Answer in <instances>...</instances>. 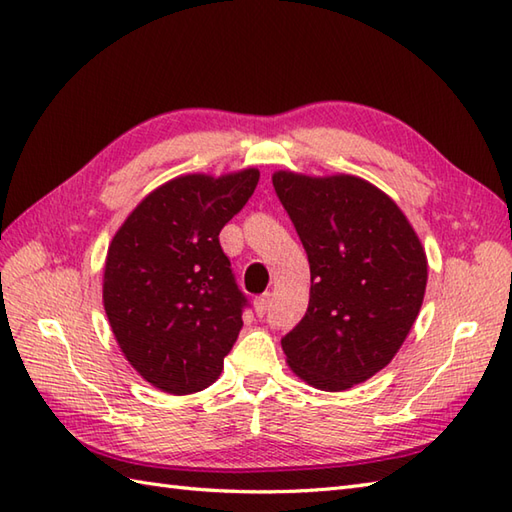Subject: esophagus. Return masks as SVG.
I'll list each match as a JSON object with an SVG mask.
<instances>
[{
    "label": "esophagus",
    "instance_id": "esophagus-1",
    "mask_svg": "<svg viewBox=\"0 0 512 512\" xmlns=\"http://www.w3.org/2000/svg\"><path fill=\"white\" fill-rule=\"evenodd\" d=\"M267 309H269V293L258 295V298L254 300V311H256V315L263 317V315L267 313Z\"/></svg>",
    "mask_w": 512,
    "mask_h": 512
}]
</instances>
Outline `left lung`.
<instances>
[{"label": "left lung", "mask_w": 512, "mask_h": 512, "mask_svg": "<svg viewBox=\"0 0 512 512\" xmlns=\"http://www.w3.org/2000/svg\"><path fill=\"white\" fill-rule=\"evenodd\" d=\"M306 249L311 298L282 337L289 368L342 392L394 359L423 306L427 256L401 208L355 175L271 177Z\"/></svg>", "instance_id": "1"}]
</instances>
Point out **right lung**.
Instances as JSON below:
<instances>
[{"mask_svg":"<svg viewBox=\"0 0 512 512\" xmlns=\"http://www.w3.org/2000/svg\"><path fill=\"white\" fill-rule=\"evenodd\" d=\"M258 177V168H243L170 179L111 238L102 304L122 355L157 390H206L241 333L247 300L219 232L254 195Z\"/></svg>","mask_w":512,"mask_h":512,"instance_id":"add662e5","label":"right lung"}]
</instances>
